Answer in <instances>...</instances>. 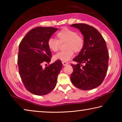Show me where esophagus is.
<instances>
[{
    "instance_id": "esophagus-1",
    "label": "esophagus",
    "mask_w": 122,
    "mask_h": 122,
    "mask_svg": "<svg viewBox=\"0 0 122 122\" xmlns=\"http://www.w3.org/2000/svg\"><path fill=\"white\" fill-rule=\"evenodd\" d=\"M62 65H63V66H66V65H68V63L67 62H64V61H63L62 62Z\"/></svg>"
}]
</instances>
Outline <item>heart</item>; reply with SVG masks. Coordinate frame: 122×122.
<instances>
[{
    "mask_svg": "<svg viewBox=\"0 0 122 122\" xmlns=\"http://www.w3.org/2000/svg\"><path fill=\"white\" fill-rule=\"evenodd\" d=\"M57 39L53 38L49 39L48 47L51 51H58L60 43L66 42L65 48L66 50L57 53L54 56L55 60L66 62L69 61L74 55L82 51L84 47V41L83 36L77 34L75 30L68 28H64L56 34Z\"/></svg>",
    "mask_w": 122,
    "mask_h": 122,
    "instance_id": "obj_1",
    "label": "heart"
}]
</instances>
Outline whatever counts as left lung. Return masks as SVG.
I'll list each match as a JSON object with an SVG mask.
<instances>
[{
  "label": "left lung",
  "instance_id": "obj_1",
  "mask_svg": "<svg viewBox=\"0 0 122 122\" xmlns=\"http://www.w3.org/2000/svg\"><path fill=\"white\" fill-rule=\"evenodd\" d=\"M83 36L84 47L73 59L71 80L74 86L84 90L96 88L104 80L108 68L109 52L102 35L94 27L85 24H72ZM84 65L83 66L82 64Z\"/></svg>",
  "mask_w": 122,
  "mask_h": 122
}]
</instances>
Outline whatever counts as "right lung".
<instances>
[{
  "label": "right lung",
  "mask_w": 122,
  "mask_h": 122,
  "mask_svg": "<svg viewBox=\"0 0 122 122\" xmlns=\"http://www.w3.org/2000/svg\"><path fill=\"white\" fill-rule=\"evenodd\" d=\"M57 30L51 27L34 28L26 34L19 44V75L26 89L36 95H45L54 89L62 68L59 60L42 68L43 63L51 61V53L48 41Z\"/></svg>",
  "instance_id": "add662e5"
}]
</instances>
